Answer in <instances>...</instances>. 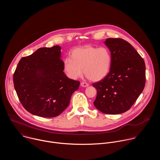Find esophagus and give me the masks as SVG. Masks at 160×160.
<instances>
[{"label":"esophagus","mask_w":160,"mask_h":160,"mask_svg":"<svg viewBox=\"0 0 160 160\" xmlns=\"http://www.w3.org/2000/svg\"><path fill=\"white\" fill-rule=\"evenodd\" d=\"M80 85H81L82 87H88L89 85H88V83H85V82H81Z\"/></svg>","instance_id":"34e87169"}]
</instances>
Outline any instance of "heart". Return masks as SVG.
I'll list each match as a JSON object with an SVG mask.
<instances>
[{
	"mask_svg": "<svg viewBox=\"0 0 160 160\" xmlns=\"http://www.w3.org/2000/svg\"><path fill=\"white\" fill-rule=\"evenodd\" d=\"M111 63L112 56L109 49L85 45L73 50L71 58L64 60V71L73 80L81 77L83 72L88 79L98 82L108 76Z\"/></svg>",
	"mask_w": 160,
	"mask_h": 160,
	"instance_id": "b5f03b06",
	"label": "heart"
}]
</instances>
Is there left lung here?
<instances>
[{
    "instance_id": "obj_1",
    "label": "left lung",
    "mask_w": 160,
    "mask_h": 160,
    "mask_svg": "<svg viewBox=\"0 0 160 160\" xmlns=\"http://www.w3.org/2000/svg\"><path fill=\"white\" fill-rule=\"evenodd\" d=\"M104 44L112 56L108 76L92 84L97 89L95 107L105 114L117 115L128 111L144 90L146 65L144 59L122 38H107Z\"/></svg>"
}]
</instances>
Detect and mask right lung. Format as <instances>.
Listing matches in <instances>:
<instances>
[{
  "label": "right lung",
  "instance_id": "add662e5",
  "mask_svg": "<svg viewBox=\"0 0 160 160\" xmlns=\"http://www.w3.org/2000/svg\"><path fill=\"white\" fill-rule=\"evenodd\" d=\"M61 48H42L22 58L13 75L14 88L22 106L33 115L56 117L68 106L80 82L64 74Z\"/></svg>",
  "mask_w": 160,
  "mask_h": 160
}]
</instances>
